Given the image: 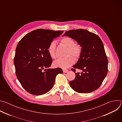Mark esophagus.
I'll list each match as a JSON object with an SVG mask.
<instances>
[{"instance_id":"obj_1","label":"esophagus","mask_w":122,"mask_h":122,"mask_svg":"<svg viewBox=\"0 0 122 122\" xmlns=\"http://www.w3.org/2000/svg\"><path fill=\"white\" fill-rule=\"evenodd\" d=\"M63 72L66 73L68 71V69H63Z\"/></svg>"}]
</instances>
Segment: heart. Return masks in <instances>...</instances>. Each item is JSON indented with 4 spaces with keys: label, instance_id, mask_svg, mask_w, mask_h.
Returning <instances> with one entry per match:
<instances>
[{
    "label": "heart",
    "instance_id": "1",
    "mask_svg": "<svg viewBox=\"0 0 122 122\" xmlns=\"http://www.w3.org/2000/svg\"><path fill=\"white\" fill-rule=\"evenodd\" d=\"M61 43L67 48L66 51V57L59 58L55 61L53 65L55 67H61L63 68H67L72 65L75 59H78L81 55V49L80 45L75 44V41L69 37H64L61 40ZM48 53L50 56L53 59L56 57V44L55 41H51L48 48ZM72 55L73 57L71 55Z\"/></svg>",
    "mask_w": 122,
    "mask_h": 122
}]
</instances>
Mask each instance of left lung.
<instances>
[{
	"label": "left lung",
	"instance_id": "obj_1",
	"mask_svg": "<svg viewBox=\"0 0 122 122\" xmlns=\"http://www.w3.org/2000/svg\"><path fill=\"white\" fill-rule=\"evenodd\" d=\"M64 36L74 39L81 47L80 57L71 70L75 73V68H78L83 71L75 73L74 80L69 81V84L80 93L97 90L108 71V60L101 39L95 33L82 29L67 31Z\"/></svg>",
	"mask_w": 122,
	"mask_h": 122
}]
</instances>
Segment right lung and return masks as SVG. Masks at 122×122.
<instances>
[{
    "mask_svg": "<svg viewBox=\"0 0 122 122\" xmlns=\"http://www.w3.org/2000/svg\"><path fill=\"white\" fill-rule=\"evenodd\" d=\"M63 31L38 29L26 34L17 45L14 58L16 75L23 88L34 95L49 92L54 85L56 75L62 73L60 68H48L52 59L48 48Z\"/></svg>",
    "mask_w": 122,
    "mask_h": 122,
    "instance_id": "right-lung-1",
    "label": "right lung"
}]
</instances>
